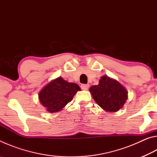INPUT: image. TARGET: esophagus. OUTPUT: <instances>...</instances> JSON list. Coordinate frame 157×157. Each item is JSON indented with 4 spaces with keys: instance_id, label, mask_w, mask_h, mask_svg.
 <instances>
[{
    "instance_id": "esophagus-1",
    "label": "esophagus",
    "mask_w": 157,
    "mask_h": 157,
    "mask_svg": "<svg viewBox=\"0 0 157 157\" xmlns=\"http://www.w3.org/2000/svg\"><path fill=\"white\" fill-rule=\"evenodd\" d=\"M89 84H82L81 85V88L83 90H87L89 89Z\"/></svg>"
}]
</instances>
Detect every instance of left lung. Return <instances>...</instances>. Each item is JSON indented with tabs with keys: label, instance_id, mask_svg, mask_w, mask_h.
Wrapping results in <instances>:
<instances>
[{
	"label": "left lung",
	"instance_id": "left-lung-1",
	"mask_svg": "<svg viewBox=\"0 0 157 157\" xmlns=\"http://www.w3.org/2000/svg\"><path fill=\"white\" fill-rule=\"evenodd\" d=\"M95 102L108 112H116L123 108L128 98V92L120 82L107 75L101 77L99 84L90 87Z\"/></svg>",
	"mask_w": 157,
	"mask_h": 157
}]
</instances>
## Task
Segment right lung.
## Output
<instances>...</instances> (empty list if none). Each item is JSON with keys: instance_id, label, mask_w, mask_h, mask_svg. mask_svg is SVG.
<instances>
[{"instance_id": "1", "label": "right lung", "mask_w": 157, "mask_h": 157, "mask_svg": "<svg viewBox=\"0 0 157 157\" xmlns=\"http://www.w3.org/2000/svg\"><path fill=\"white\" fill-rule=\"evenodd\" d=\"M78 91H80V88L78 84L59 77L50 81L41 90L39 99L48 112L55 113L70 102Z\"/></svg>"}]
</instances>
